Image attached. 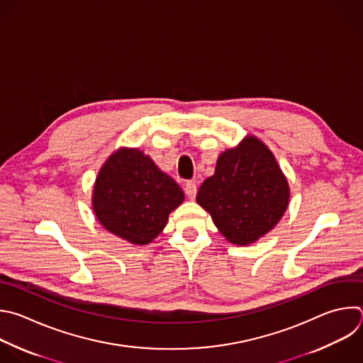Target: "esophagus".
<instances>
[{
	"instance_id": "1",
	"label": "esophagus",
	"mask_w": 363,
	"mask_h": 363,
	"mask_svg": "<svg viewBox=\"0 0 363 363\" xmlns=\"http://www.w3.org/2000/svg\"><path fill=\"white\" fill-rule=\"evenodd\" d=\"M184 191H185V194H186V196H188L189 199H194V198L196 196L198 188H196V185H195L194 182H186L185 186H184Z\"/></svg>"
}]
</instances>
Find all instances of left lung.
<instances>
[{"label": "left lung", "mask_w": 363, "mask_h": 363, "mask_svg": "<svg viewBox=\"0 0 363 363\" xmlns=\"http://www.w3.org/2000/svg\"><path fill=\"white\" fill-rule=\"evenodd\" d=\"M289 198L288 179L272 151L259 138L247 135L218 157L196 202L211 213L228 242L245 247L275 228Z\"/></svg>", "instance_id": "left-lung-1"}]
</instances>
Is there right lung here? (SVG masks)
<instances>
[{
	"label": "right lung",
	"instance_id": "add662e5",
	"mask_svg": "<svg viewBox=\"0 0 363 363\" xmlns=\"http://www.w3.org/2000/svg\"><path fill=\"white\" fill-rule=\"evenodd\" d=\"M179 185L138 148H119L101 167L92 191L99 223L133 245H148L184 202Z\"/></svg>",
	"mask_w": 363,
	"mask_h": 363
}]
</instances>
